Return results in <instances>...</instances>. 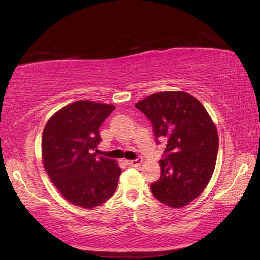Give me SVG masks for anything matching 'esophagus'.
Masks as SVG:
<instances>
[{"mask_svg": "<svg viewBox=\"0 0 260 260\" xmlns=\"http://www.w3.org/2000/svg\"><path fill=\"white\" fill-rule=\"evenodd\" d=\"M142 161L143 160L141 159V158H139V159H136V160H127V165H128V166H132V167H138V166H140L141 164H142Z\"/></svg>", "mask_w": 260, "mask_h": 260, "instance_id": "esophagus-1", "label": "esophagus"}]
</instances>
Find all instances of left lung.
Here are the masks:
<instances>
[{
  "mask_svg": "<svg viewBox=\"0 0 260 260\" xmlns=\"http://www.w3.org/2000/svg\"><path fill=\"white\" fill-rule=\"evenodd\" d=\"M135 107L152 122L155 136L167 140L161 176L151 184L152 194L172 208L188 205L214 173L218 152L215 122L198 99L182 91L151 94Z\"/></svg>",
  "mask_w": 260,
  "mask_h": 260,
  "instance_id": "8db88e82",
  "label": "left lung"
}]
</instances>
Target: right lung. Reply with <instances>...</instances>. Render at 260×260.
Instances as JSON below:
<instances>
[{"label":"right lung","instance_id":"1","mask_svg":"<svg viewBox=\"0 0 260 260\" xmlns=\"http://www.w3.org/2000/svg\"><path fill=\"white\" fill-rule=\"evenodd\" d=\"M115 106L81 100L64 106L46 122L42 161L66 200L92 209L114 196L121 173L116 160L98 157L99 128Z\"/></svg>","mask_w":260,"mask_h":260}]
</instances>
